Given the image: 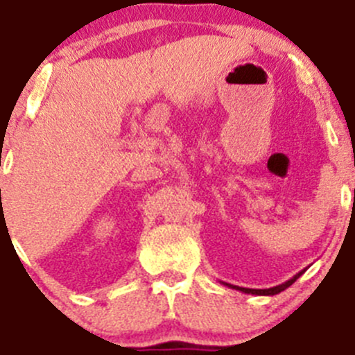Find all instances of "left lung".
<instances>
[{
    "label": "left lung",
    "mask_w": 355,
    "mask_h": 355,
    "mask_svg": "<svg viewBox=\"0 0 355 355\" xmlns=\"http://www.w3.org/2000/svg\"><path fill=\"white\" fill-rule=\"evenodd\" d=\"M302 272H304V270H302ZM302 272H298L297 276H293L290 281H286V283L277 284V286H272V288H267V290H253V288H241V286H234V284H229V283H222V284H225V286L232 288V290L243 291V293H248V295H258V297H272V295H277V293H281V291L286 290V288H290L291 284H293L295 281H297L298 277L302 276Z\"/></svg>",
    "instance_id": "obj_1"
}]
</instances>
